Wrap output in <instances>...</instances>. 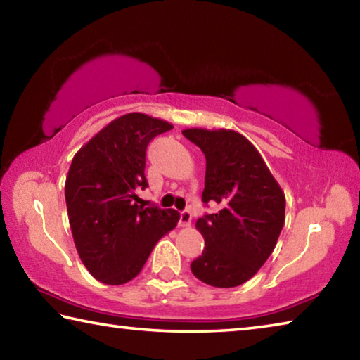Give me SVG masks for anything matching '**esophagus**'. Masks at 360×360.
<instances>
[{
  "instance_id": "1",
  "label": "esophagus",
  "mask_w": 360,
  "mask_h": 360,
  "mask_svg": "<svg viewBox=\"0 0 360 360\" xmlns=\"http://www.w3.org/2000/svg\"><path fill=\"white\" fill-rule=\"evenodd\" d=\"M191 224H192V212L188 210L181 211V216H179L181 227H191Z\"/></svg>"
}]
</instances>
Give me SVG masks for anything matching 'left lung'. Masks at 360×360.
Returning a JSON list of instances; mask_svg holds the SVG:
<instances>
[{
	"label": "left lung",
	"mask_w": 360,
	"mask_h": 360,
	"mask_svg": "<svg viewBox=\"0 0 360 360\" xmlns=\"http://www.w3.org/2000/svg\"><path fill=\"white\" fill-rule=\"evenodd\" d=\"M206 158L203 203L221 210L200 217L195 227L205 249L191 264L214 288H236L270 257L284 225L285 197L252 143L233 130H182Z\"/></svg>",
	"instance_id": "obj_1"
}]
</instances>
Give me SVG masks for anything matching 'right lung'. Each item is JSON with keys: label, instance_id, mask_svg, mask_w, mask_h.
Listing matches in <instances>:
<instances>
[{"label": "right lung", "instance_id": "obj_1", "mask_svg": "<svg viewBox=\"0 0 360 360\" xmlns=\"http://www.w3.org/2000/svg\"><path fill=\"white\" fill-rule=\"evenodd\" d=\"M173 125L143 112L114 119L72 158L65 182L72 240L95 279L119 285L141 271L157 241L176 227L179 212L144 208L146 148Z\"/></svg>", "mask_w": 360, "mask_h": 360}]
</instances>
